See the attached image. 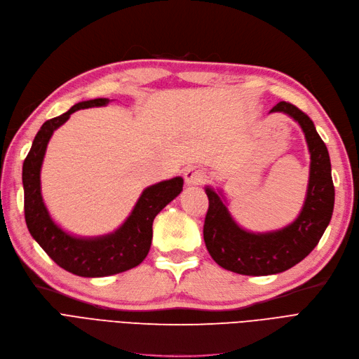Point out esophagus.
<instances>
[{
    "label": "esophagus",
    "instance_id": "obj_1",
    "mask_svg": "<svg viewBox=\"0 0 359 359\" xmlns=\"http://www.w3.org/2000/svg\"><path fill=\"white\" fill-rule=\"evenodd\" d=\"M205 178H206L205 172L201 168H197V166H191V168H189L187 170L184 172L185 184L190 185V187H191V185H201L205 181Z\"/></svg>",
    "mask_w": 359,
    "mask_h": 359
}]
</instances>
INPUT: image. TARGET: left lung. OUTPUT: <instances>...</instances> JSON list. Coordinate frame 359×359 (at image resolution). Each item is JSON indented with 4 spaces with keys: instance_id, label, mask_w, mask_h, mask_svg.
I'll use <instances>...</instances> for the list:
<instances>
[{
    "instance_id": "obj_1",
    "label": "left lung",
    "mask_w": 359,
    "mask_h": 359,
    "mask_svg": "<svg viewBox=\"0 0 359 359\" xmlns=\"http://www.w3.org/2000/svg\"><path fill=\"white\" fill-rule=\"evenodd\" d=\"M270 113H283L302 128L311 154L309 182L302 211L288 226L270 231H250L231 217L221 189L206 185L209 209L205 218L206 250L222 269L248 276L285 271L313 251L334 209V185L330 154L313 121L290 102H279Z\"/></svg>"
}]
</instances>
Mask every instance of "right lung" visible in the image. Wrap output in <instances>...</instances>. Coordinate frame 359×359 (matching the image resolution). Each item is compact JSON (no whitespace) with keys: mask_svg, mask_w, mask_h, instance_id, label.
Listing matches in <instances>:
<instances>
[{"mask_svg":"<svg viewBox=\"0 0 359 359\" xmlns=\"http://www.w3.org/2000/svg\"><path fill=\"white\" fill-rule=\"evenodd\" d=\"M109 102L107 97L81 101L67 113L47 120L35 135L22 169L25 221L31 236L57 266L84 278L117 275L141 264L150 251L156 215L182 191L184 184L181 177H175L144 189L125 222L101 236H77L57 224L41 194V166L48 141L72 113L84 108L105 107Z\"/></svg>","mask_w":359,"mask_h":359,"instance_id":"right-lung-1","label":"right lung"}]
</instances>
